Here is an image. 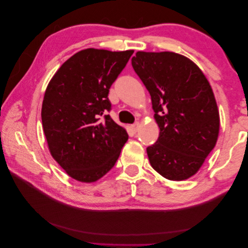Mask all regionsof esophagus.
<instances>
[{
  "label": "esophagus",
  "instance_id": "esophagus-1",
  "mask_svg": "<svg viewBox=\"0 0 248 248\" xmlns=\"http://www.w3.org/2000/svg\"><path fill=\"white\" fill-rule=\"evenodd\" d=\"M140 124L139 122H137V123H134V124L131 125V129L133 130V132H138L139 129H140Z\"/></svg>",
  "mask_w": 248,
  "mask_h": 248
}]
</instances>
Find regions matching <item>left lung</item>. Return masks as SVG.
<instances>
[{
    "label": "left lung",
    "mask_w": 248,
    "mask_h": 248,
    "mask_svg": "<svg viewBox=\"0 0 248 248\" xmlns=\"http://www.w3.org/2000/svg\"><path fill=\"white\" fill-rule=\"evenodd\" d=\"M131 64L151 95L159 137L147 148L151 167L168 180L196 175L216 145L219 112L199 66L172 51H138Z\"/></svg>",
    "instance_id": "1"
}]
</instances>
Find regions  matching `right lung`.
Instances as JSON below:
<instances>
[{
    "label": "right lung",
    "mask_w": 248,
    "mask_h": 248,
    "mask_svg": "<svg viewBox=\"0 0 248 248\" xmlns=\"http://www.w3.org/2000/svg\"><path fill=\"white\" fill-rule=\"evenodd\" d=\"M133 50L82 49L67 60L46 87L41 108L49 152L67 175L96 182L115 166L128 134L107 112L109 88Z\"/></svg>",
    "instance_id": "right-lung-1"
}]
</instances>
